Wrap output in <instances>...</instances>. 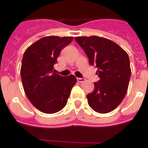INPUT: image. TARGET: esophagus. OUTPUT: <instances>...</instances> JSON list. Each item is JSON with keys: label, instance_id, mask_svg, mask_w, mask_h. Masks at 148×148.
Wrapping results in <instances>:
<instances>
[{"label": "esophagus", "instance_id": "1", "mask_svg": "<svg viewBox=\"0 0 148 148\" xmlns=\"http://www.w3.org/2000/svg\"><path fill=\"white\" fill-rule=\"evenodd\" d=\"M77 80L78 82H84L86 81V79H85V78H82V77H77Z\"/></svg>", "mask_w": 148, "mask_h": 148}]
</instances>
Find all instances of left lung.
<instances>
[{"label":"left lung","instance_id":"1","mask_svg":"<svg viewBox=\"0 0 148 148\" xmlns=\"http://www.w3.org/2000/svg\"><path fill=\"white\" fill-rule=\"evenodd\" d=\"M74 39L86 54L90 65L96 66L100 78L94 82L93 92L87 94L89 106L99 113L114 110L126 95L130 80L127 52L102 37L78 36Z\"/></svg>","mask_w":148,"mask_h":148}]
</instances>
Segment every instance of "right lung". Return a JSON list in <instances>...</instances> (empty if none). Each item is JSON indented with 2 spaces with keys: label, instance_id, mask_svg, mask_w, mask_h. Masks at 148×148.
<instances>
[{
  "label": "right lung",
  "instance_id": "obj_1",
  "mask_svg": "<svg viewBox=\"0 0 148 148\" xmlns=\"http://www.w3.org/2000/svg\"><path fill=\"white\" fill-rule=\"evenodd\" d=\"M73 39L71 36L43 37L24 52L21 69L24 92L31 103L44 113L63 109L77 82L72 74L62 77L54 71L60 52Z\"/></svg>",
  "mask_w": 148,
  "mask_h": 148
}]
</instances>
